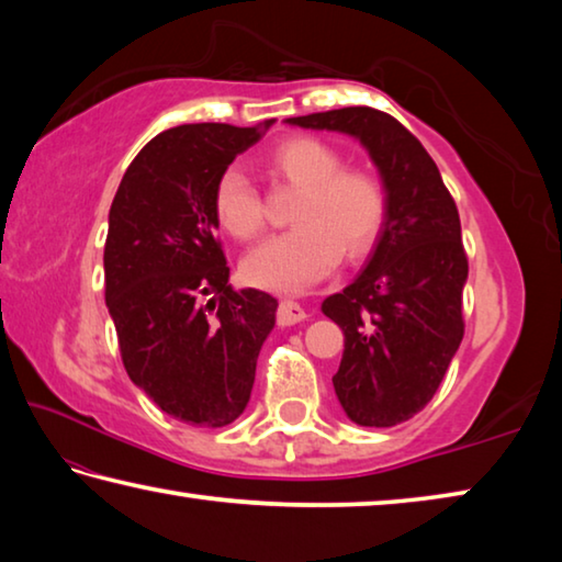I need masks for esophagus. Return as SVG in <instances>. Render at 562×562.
I'll return each mask as SVG.
<instances>
[{
	"mask_svg": "<svg viewBox=\"0 0 562 562\" xmlns=\"http://www.w3.org/2000/svg\"><path fill=\"white\" fill-rule=\"evenodd\" d=\"M304 317H307V312H304L297 302H292V300L280 302V307H278V325L280 327L297 325V322H302Z\"/></svg>",
	"mask_w": 562,
	"mask_h": 562,
	"instance_id": "obj_1",
	"label": "esophagus"
}]
</instances>
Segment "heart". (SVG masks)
I'll return each mask as SVG.
<instances>
[{"label":"heart","instance_id":"b5f03b06","mask_svg":"<svg viewBox=\"0 0 562 562\" xmlns=\"http://www.w3.org/2000/svg\"><path fill=\"white\" fill-rule=\"evenodd\" d=\"M337 148L312 136H290L270 150V166L302 188L292 205L290 231L278 233L247 255L245 280L274 292H302L325 278L341 258H359L386 223V190L372 170L341 166ZM213 207L223 231L250 240L265 227L258 188L240 168L217 178Z\"/></svg>","mask_w":562,"mask_h":562}]
</instances>
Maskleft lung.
<instances>
[{
	"instance_id": "1",
	"label": "left lung",
	"mask_w": 562,
	"mask_h": 562,
	"mask_svg": "<svg viewBox=\"0 0 562 562\" xmlns=\"http://www.w3.org/2000/svg\"><path fill=\"white\" fill-rule=\"evenodd\" d=\"M361 140L386 190V223L359 278L322 302L345 331L331 376L359 426H396L431 402L463 339L469 258L456 203L412 131L369 106L288 119Z\"/></svg>"
}]
</instances>
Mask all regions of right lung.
I'll return each mask as SVG.
<instances>
[{"instance_id":"add662e5","label":"right lung","mask_w":562,"mask_h":562,"mask_svg":"<svg viewBox=\"0 0 562 562\" xmlns=\"http://www.w3.org/2000/svg\"><path fill=\"white\" fill-rule=\"evenodd\" d=\"M260 136L227 123L158 133L109 213L103 274L123 367L160 412L207 429L245 412L278 310L272 294L227 284L213 207L217 178Z\"/></svg>"}]
</instances>
